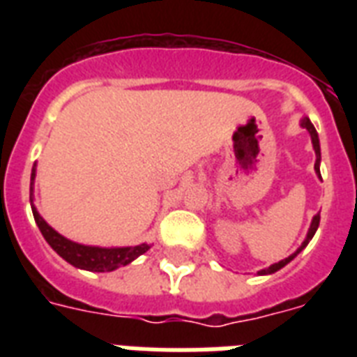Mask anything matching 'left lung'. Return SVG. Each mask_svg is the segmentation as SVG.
Instances as JSON below:
<instances>
[{"mask_svg":"<svg viewBox=\"0 0 357 357\" xmlns=\"http://www.w3.org/2000/svg\"><path fill=\"white\" fill-rule=\"evenodd\" d=\"M302 128L307 129V131H310V135H311V142H313V148H315V155H317L315 170H317V174H319V178H321V170H319V162H321V144H319V135H317V129L313 128V123L310 122V119H302ZM319 222H321V215H315V217H313V222H311V226H310V231H307V237H305V241L302 243V246H300V248L296 250L293 255H289V257L282 259L280 263H274V265H271L268 268H265V271H261L259 274H272V272L280 271L282 266L287 265L289 261H293L294 257H296V254H300V252H302V250L307 246V243H310L311 238H313L317 228H319Z\"/></svg>","mask_w":357,"mask_h":357,"instance_id":"8db88e82","label":"left lung"}]
</instances>
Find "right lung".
I'll use <instances>...</instances> for the list:
<instances>
[{"label":"right lung","instance_id":"right-lung-1","mask_svg":"<svg viewBox=\"0 0 357 357\" xmlns=\"http://www.w3.org/2000/svg\"><path fill=\"white\" fill-rule=\"evenodd\" d=\"M33 179H35V167L31 174V189H29V200L33 202ZM33 207V217L35 222L40 229V234L47 241V244L57 252L63 259H66L70 265L77 266V268H85V271L94 272H111L116 271L119 266L128 265L139 255H142L146 250L150 248L148 244H139V246H131V248H98V246H83V244L72 243L63 235H59L52 226H47L46 220L36 213L35 206Z\"/></svg>","mask_w":357,"mask_h":357}]
</instances>
